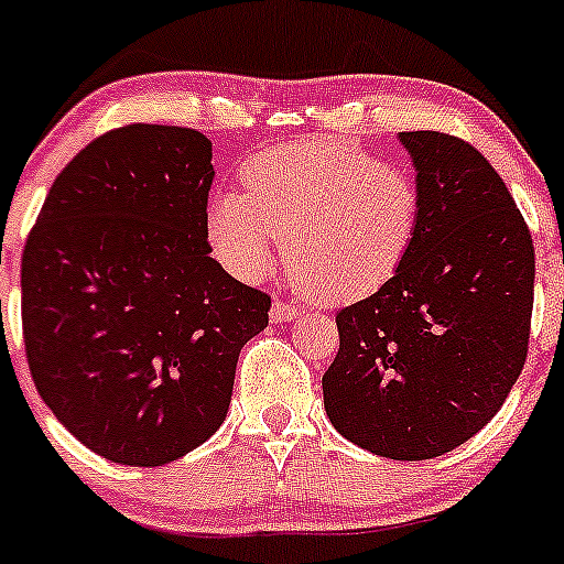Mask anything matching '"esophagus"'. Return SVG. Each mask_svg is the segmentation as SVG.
<instances>
[{
  "mask_svg": "<svg viewBox=\"0 0 564 564\" xmlns=\"http://www.w3.org/2000/svg\"><path fill=\"white\" fill-rule=\"evenodd\" d=\"M271 323H290V319L299 317V306L288 304V301H274L269 312Z\"/></svg>",
  "mask_w": 564,
  "mask_h": 564,
  "instance_id": "esophagus-1",
  "label": "esophagus"
}]
</instances>
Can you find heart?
<instances>
[{"label":"heart","mask_w":564,"mask_h":564,"mask_svg":"<svg viewBox=\"0 0 564 564\" xmlns=\"http://www.w3.org/2000/svg\"><path fill=\"white\" fill-rule=\"evenodd\" d=\"M247 196L207 207L215 258L236 276L263 274L284 236V263L319 304L344 306L387 288L422 231V187L409 169L338 142L301 139L247 161Z\"/></svg>","instance_id":"b5f03b06"}]
</instances>
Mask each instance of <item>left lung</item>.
I'll return each mask as SVG.
<instances>
[{
  "label": "left lung",
  "instance_id": "obj_1",
  "mask_svg": "<svg viewBox=\"0 0 564 564\" xmlns=\"http://www.w3.org/2000/svg\"><path fill=\"white\" fill-rule=\"evenodd\" d=\"M422 187L401 274L336 314L330 425L390 459H433L487 425L527 357L535 250L489 161L438 131L398 134Z\"/></svg>",
  "mask_w": 564,
  "mask_h": 564
}]
</instances>
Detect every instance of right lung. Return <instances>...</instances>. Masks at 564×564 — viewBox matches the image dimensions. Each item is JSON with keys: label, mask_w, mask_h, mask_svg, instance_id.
<instances>
[{"label": "right lung", "mask_w": 564, "mask_h": 564, "mask_svg": "<svg viewBox=\"0 0 564 564\" xmlns=\"http://www.w3.org/2000/svg\"><path fill=\"white\" fill-rule=\"evenodd\" d=\"M212 142L134 123L56 177L21 265L37 392L90 452L155 468L196 449L231 405L241 347L271 299L207 241Z\"/></svg>", "instance_id": "obj_1"}]
</instances>
